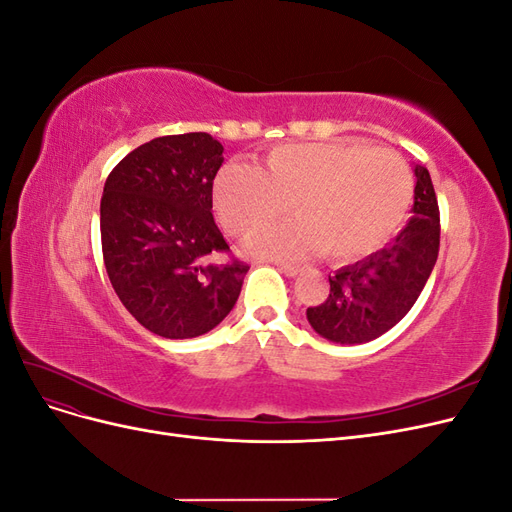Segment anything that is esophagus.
<instances>
[{
  "instance_id": "1",
  "label": "esophagus",
  "mask_w": 512,
  "mask_h": 512,
  "mask_svg": "<svg viewBox=\"0 0 512 512\" xmlns=\"http://www.w3.org/2000/svg\"><path fill=\"white\" fill-rule=\"evenodd\" d=\"M277 265V269H280L282 273H286L288 277H294V275H299L301 273V267H297V265H288V262H275Z\"/></svg>"
}]
</instances>
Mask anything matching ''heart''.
<instances>
[{"mask_svg": "<svg viewBox=\"0 0 512 512\" xmlns=\"http://www.w3.org/2000/svg\"><path fill=\"white\" fill-rule=\"evenodd\" d=\"M414 181L397 153L363 143H292L275 147L260 170L224 166L213 179V205L235 237L292 220L254 237L247 250L305 256L320 250L331 262H352L389 241L412 205Z\"/></svg>", "mask_w": 512, "mask_h": 512, "instance_id": "1", "label": "heart"}]
</instances>
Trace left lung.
<instances>
[{
	"label": "left lung",
	"instance_id": "obj_1",
	"mask_svg": "<svg viewBox=\"0 0 512 512\" xmlns=\"http://www.w3.org/2000/svg\"><path fill=\"white\" fill-rule=\"evenodd\" d=\"M412 218L380 252L329 275L324 303L307 307L314 331L337 344H365L404 318L423 292L440 252V209L429 170L414 168Z\"/></svg>",
	"mask_w": 512,
	"mask_h": 512
}]
</instances>
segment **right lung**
<instances>
[{"label": "right lung", "instance_id": "right-lung-1", "mask_svg": "<svg viewBox=\"0 0 512 512\" xmlns=\"http://www.w3.org/2000/svg\"><path fill=\"white\" fill-rule=\"evenodd\" d=\"M222 151L207 132L160 136L130 151L104 183L100 235L108 280L123 307L166 339L218 327L250 271L213 222ZM218 253L229 260L218 263Z\"/></svg>", "mask_w": 512, "mask_h": 512}]
</instances>
